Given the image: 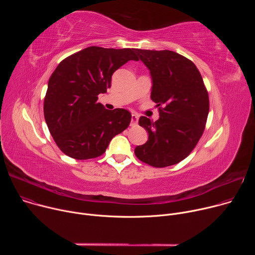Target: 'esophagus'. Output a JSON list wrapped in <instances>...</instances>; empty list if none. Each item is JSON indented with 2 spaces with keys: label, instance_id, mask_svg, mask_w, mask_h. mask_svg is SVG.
Masks as SVG:
<instances>
[{
  "label": "esophagus",
  "instance_id": "esophagus-1",
  "mask_svg": "<svg viewBox=\"0 0 255 255\" xmlns=\"http://www.w3.org/2000/svg\"><path fill=\"white\" fill-rule=\"evenodd\" d=\"M138 122V116L136 114H132L131 115V125L132 126H135Z\"/></svg>",
  "mask_w": 255,
  "mask_h": 255
}]
</instances>
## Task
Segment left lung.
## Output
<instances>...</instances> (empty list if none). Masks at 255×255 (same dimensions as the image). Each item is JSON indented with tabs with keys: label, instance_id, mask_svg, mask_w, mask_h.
Segmentation results:
<instances>
[{
	"label": "left lung",
	"instance_id": "left-lung-1",
	"mask_svg": "<svg viewBox=\"0 0 255 255\" xmlns=\"http://www.w3.org/2000/svg\"><path fill=\"white\" fill-rule=\"evenodd\" d=\"M150 72L151 100L159 107V119L141 116L139 125L148 140L136 146L138 159L165 167L185 159L203 135L209 114V96L193 61L171 50L135 49Z\"/></svg>",
	"mask_w": 255,
	"mask_h": 255
}]
</instances>
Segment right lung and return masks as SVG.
Listing matches in <instances>:
<instances>
[{
  "mask_svg": "<svg viewBox=\"0 0 255 255\" xmlns=\"http://www.w3.org/2000/svg\"><path fill=\"white\" fill-rule=\"evenodd\" d=\"M135 49L87 47L63 59L48 81L44 118L59 149L69 157L90 159L102 155L114 136L130 124L125 109L107 110L98 95L111 87L114 71Z\"/></svg>",
  "mask_w": 255,
  "mask_h": 255,
  "instance_id": "add662e5",
  "label": "right lung"
}]
</instances>
